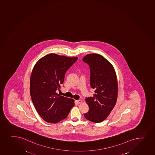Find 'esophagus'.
Listing matches in <instances>:
<instances>
[{
	"label": "esophagus",
	"mask_w": 155,
	"mask_h": 155,
	"mask_svg": "<svg viewBox=\"0 0 155 155\" xmlns=\"http://www.w3.org/2000/svg\"><path fill=\"white\" fill-rule=\"evenodd\" d=\"M76 103L78 104H81V103L82 102V101L81 100H78V101H76Z\"/></svg>",
	"instance_id": "1"
}]
</instances>
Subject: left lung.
I'll return each instance as SVG.
<instances>
[{
  "mask_svg": "<svg viewBox=\"0 0 155 155\" xmlns=\"http://www.w3.org/2000/svg\"><path fill=\"white\" fill-rule=\"evenodd\" d=\"M83 61L89 66L90 86L94 90L93 96L86 98L89 111L84 116L92 122L99 123L107 118L116 103V74L112 65L99 54H87Z\"/></svg>",
  "mask_w": 155,
  "mask_h": 155,
  "instance_id": "8db88e82",
  "label": "left lung"
}]
</instances>
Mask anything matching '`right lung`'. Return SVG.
<instances>
[{"instance_id":"right-lung-1","label":"right lung","mask_w":155,"mask_h":155,"mask_svg":"<svg viewBox=\"0 0 155 155\" xmlns=\"http://www.w3.org/2000/svg\"><path fill=\"white\" fill-rule=\"evenodd\" d=\"M78 59L50 54L35 65L30 78V94L37 112L46 122L55 124L65 119L74 105L73 99L56 91L63 83L67 70Z\"/></svg>"}]
</instances>
